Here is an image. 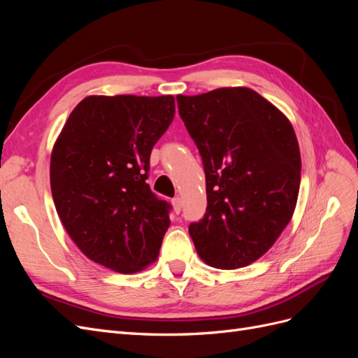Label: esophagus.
I'll use <instances>...</instances> for the list:
<instances>
[{
	"instance_id": "1",
	"label": "esophagus",
	"mask_w": 358,
	"mask_h": 358,
	"mask_svg": "<svg viewBox=\"0 0 358 358\" xmlns=\"http://www.w3.org/2000/svg\"><path fill=\"white\" fill-rule=\"evenodd\" d=\"M171 204H173V209H175V212L179 213L182 209V200L179 197H175L171 200Z\"/></svg>"
}]
</instances>
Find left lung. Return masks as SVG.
Here are the masks:
<instances>
[{
  "instance_id": "obj_1",
  "label": "left lung",
  "mask_w": 358,
  "mask_h": 358,
  "mask_svg": "<svg viewBox=\"0 0 358 358\" xmlns=\"http://www.w3.org/2000/svg\"><path fill=\"white\" fill-rule=\"evenodd\" d=\"M206 175L208 209L189 225L206 264L249 266L275 245L294 213L301 159L288 117L245 86L178 95Z\"/></svg>"
}]
</instances>
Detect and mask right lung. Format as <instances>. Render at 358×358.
Wrapping results in <instances>:
<instances>
[{"label":"right lung","instance_id":"obj_1","mask_svg":"<svg viewBox=\"0 0 358 358\" xmlns=\"http://www.w3.org/2000/svg\"><path fill=\"white\" fill-rule=\"evenodd\" d=\"M173 117V95H90L53 145L50 189L64 229L86 257L115 272L152 264L170 227V204L146 179Z\"/></svg>","mask_w":358,"mask_h":358}]
</instances>
